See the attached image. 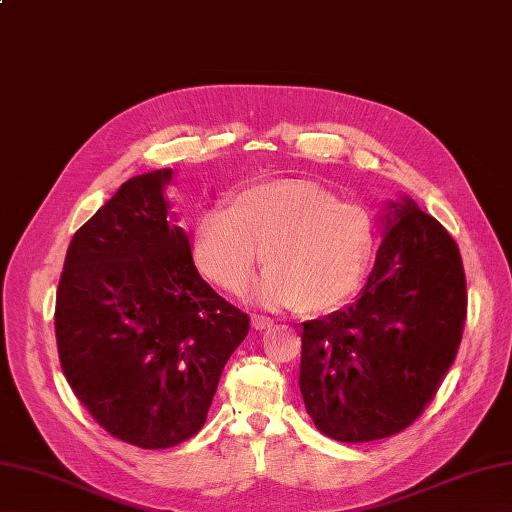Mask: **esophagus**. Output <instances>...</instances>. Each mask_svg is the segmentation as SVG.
Returning a JSON list of instances; mask_svg holds the SVG:
<instances>
[{"label":"esophagus","instance_id":"obj_1","mask_svg":"<svg viewBox=\"0 0 512 512\" xmlns=\"http://www.w3.org/2000/svg\"><path fill=\"white\" fill-rule=\"evenodd\" d=\"M273 326V319L265 315H252V328L254 330H269Z\"/></svg>","mask_w":512,"mask_h":512}]
</instances>
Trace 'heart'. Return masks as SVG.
<instances>
[{"mask_svg": "<svg viewBox=\"0 0 512 512\" xmlns=\"http://www.w3.org/2000/svg\"><path fill=\"white\" fill-rule=\"evenodd\" d=\"M376 245L367 210L308 180L247 186L230 208L197 219L193 258L208 280L234 295L254 282L267 254V278L256 297L321 315L350 299L365 278Z\"/></svg>", "mask_w": 512, "mask_h": 512, "instance_id": "1", "label": "heart"}]
</instances>
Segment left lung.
I'll return each mask as SVG.
<instances>
[{"label":"left lung","mask_w":512,"mask_h":512,"mask_svg":"<svg viewBox=\"0 0 512 512\" xmlns=\"http://www.w3.org/2000/svg\"><path fill=\"white\" fill-rule=\"evenodd\" d=\"M382 243L356 302L302 323L299 391L334 441L386 439L413 423L452 367L467 315L458 245L413 197L386 202Z\"/></svg>","instance_id":"obj_1"}]
</instances>
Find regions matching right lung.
<instances>
[{"label":"right lung","mask_w":512,"mask_h":512,"mask_svg":"<svg viewBox=\"0 0 512 512\" xmlns=\"http://www.w3.org/2000/svg\"><path fill=\"white\" fill-rule=\"evenodd\" d=\"M171 169L134 176L73 234L56 293L60 367L117 439L165 450L202 430L249 317L202 280Z\"/></svg>","instance_id":"1"}]
</instances>
